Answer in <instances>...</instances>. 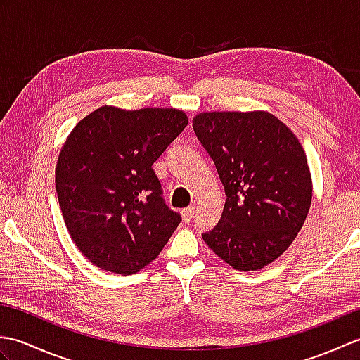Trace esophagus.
Instances as JSON below:
<instances>
[{"mask_svg": "<svg viewBox=\"0 0 360 360\" xmlns=\"http://www.w3.org/2000/svg\"><path fill=\"white\" fill-rule=\"evenodd\" d=\"M195 205H190V207H186L184 210H182V218H184V221L186 223H188L190 219L193 218V215H195Z\"/></svg>", "mask_w": 360, "mask_h": 360, "instance_id": "1", "label": "esophagus"}]
</instances>
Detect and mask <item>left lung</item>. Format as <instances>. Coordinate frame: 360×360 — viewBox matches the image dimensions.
<instances>
[{"label":"left lung","instance_id":"obj_1","mask_svg":"<svg viewBox=\"0 0 360 360\" xmlns=\"http://www.w3.org/2000/svg\"><path fill=\"white\" fill-rule=\"evenodd\" d=\"M193 129L227 196L219 223L202 240L236 271L263 269L290 246L308 217L307 153L267 111H202Z\"/></svg>","mask_w":360,"mask_h":360}]
</instances>
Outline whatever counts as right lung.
<instances>
[{
  "instance_id": "obj_1",
  "label": "right lung",
  "mask_w": 360,
  "mask_h": 360,
  "mask_svg": "<svg viewBox=\"0 0 360 360\" xmlns=\"http://www.w3.org/2000/svg\"><path fill=\"white\" fill-rule=\"evenodd\" d=\"M188 124L178 108L103 105L66 137L56 188L68 232L103 271L129 275L155 259L181 223L151 165Z\"/></svg>"
}]
</instances>
